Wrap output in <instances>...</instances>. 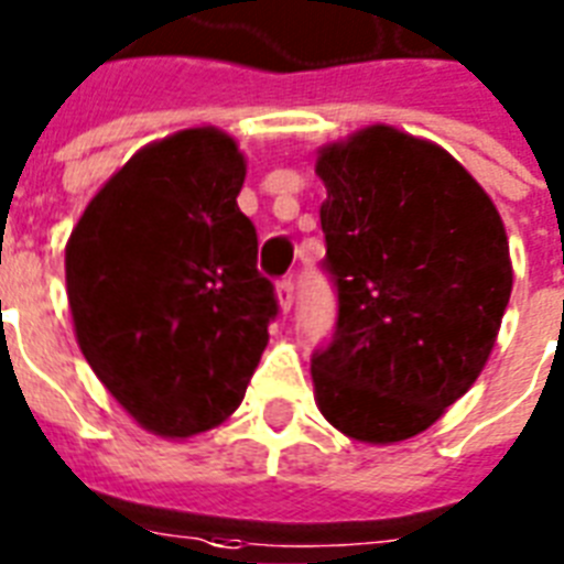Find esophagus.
Masks as SVG:
<instances>
[{"label": "esophagus", "instance_id": "34e87169", "mask_svg": "<svg viewBox=\"0 0 564 564\" xmlns=\"http://www.w3.org/2000/svg\"><path fill=\"white\" fill-rule=\"evenodd\" d=\"M276 296H279V308L291 311L294 308V300H296V291H294V279L291 276H282L276 282Z\"/></svg>", "mask_w": 564, "mask_h": 564}]
</instances>
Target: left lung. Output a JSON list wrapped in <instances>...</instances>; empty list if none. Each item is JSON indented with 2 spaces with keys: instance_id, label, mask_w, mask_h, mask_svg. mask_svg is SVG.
I'll return each instance as SVG.
<instances>
[{
  "instance_id": "left-lung-1",
  "label": "left lung",
  "mask_w": 564,
  "mask_h": 564,
  "mask_svg": "<svg viewBox=\"0 0 564 564\" xmlns=\"http://www.w3.org/2000/svg\"><path fill=\"white\" fill-rule=\"evenodd\" d=\"M323 270L332 340L311 355L319 413L387 445L422 434L475 384L510 303V245L484 188L443 148L367 128L326 148Z\"/></svg>"
}]
</instances>
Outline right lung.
<instances>
[{"label":"right lung","mask_w":564,"mask_h":564,"mask_svg":"<svg viewBox=\"0 0 564 564\" xmlns=\"http://www.w3.org/2000/svg\"><path fill=\"white\" fill-rule=\"evenodd\" d=\"M245 156L215 128L142 148L66 245L80 352L139 425L192 436L241 404L276 319L238 209Z\"/></svg>","instance_id":"right-lung-1"}]
</instances>
